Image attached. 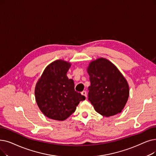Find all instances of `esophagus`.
Returning <instances> with one entry per match:
<instances>
[{
    "mask_svg": "<svg viewBox=\"0 0 156 156\" xmlns=\"http://www.w3.org/2000/svg\"><path fill=\"white\" fill-rule=\"evenodd\" d=\"M82 95H83V96H84L85 98H87V92L85 90H83L82 92Z\"/></svg>",
    "mask_w": 156,
    "mask_h": 156,
    "instance_id": "34e87169",
    "label": "esophagus"
}]
</instances>
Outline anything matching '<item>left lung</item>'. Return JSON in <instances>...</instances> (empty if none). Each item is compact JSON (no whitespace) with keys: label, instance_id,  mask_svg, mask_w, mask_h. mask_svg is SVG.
I'll list each match as a JSON object with an SVG mask.
<instances>
[{"label":"left lung","instance_id":"left-lung-1","mask_svg":"<svg viewBox=\"0 0 156 156\" xmlns=\"http://www.w3.org/2000/svg\"><path fill=\"white\" fill-rule=\"evenodd\" d=\"M90 86L88 98L95 110L105 117L120 113L129 96L125 77L110 60L101 57L87 67Z\"/></svg>","mask_w":156,"mask_h":156}]
</instances>
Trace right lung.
<instances>
[{
	"label": "right lung",
	"instance_id": "1",
	"mask_svg": "<svg viewBox=\"0 0 156 156\" xmlns=\"http://www.w3.org/2000/svg\"><path fill=\"white\" fill-rule=\"evenodd\" d=\"M71 66L57 60L47 66L35 87V98L39 110L49 119L63 121L75 112L85 97L74 90L72 79L67 76Z\"/></svg>",
	"mask_w": 156,
	"mask_h": 156
}]
</instances>
